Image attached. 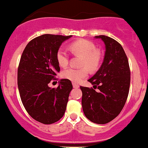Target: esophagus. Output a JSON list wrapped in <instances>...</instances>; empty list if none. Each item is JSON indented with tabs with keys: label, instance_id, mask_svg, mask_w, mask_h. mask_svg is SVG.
I'll return each mask as SVG.
<instances>
[{
	"label": "esophagus",
	"instance_id": "34e87169",
	"mask_svg": "<svg viewBox=\"0 0 148 148\" xmlns=\"http://www.w3.org/2000/svg\"><path fill=\"white\" fill-rule=\"evenodd\" d=\"M73 86H74V88H78L79 87V85L77 84H75V83H73Z\"/></svg>",
	"mask_w": 148,
	"mask_h": 148
}]
</instances>
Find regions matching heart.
I'll return each instance as SVG.
<instances>
[{"label": "heart", "mask_w": 148, "mask_h": 148, "mask_svg": "<svg viewBox=\"0 0 148 148\" xmlns=\"http://www.w3.org/2000/svg\"><path fill=\"white\" fill-rule=\"evenodd\" d=\"M71 50L82 56L81 66L84 68H68L62 72V77L74 83H79L88 75L87 67L89 70L95 71L101 62V54L96 50L95 45L88 40L81 39L73 42L69 46ZM57 62L61 67L66 66L69 61V56L67 51L61 47L56 53Z\"/></svg>", "instance_id": "1"}]
</instances>
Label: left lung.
<instances>
[{"mask_svg":"<svg viewBox=\"0 0 148 148\" xmlns=\"http://www.w3.org/2000/svg\"><path fill=\"white\" fill-rule=\"evenodd\" d=\"M95 38L105 43V57L99 71L88 80L93 88L80 86L82 108L90 121L105 124L118 116L125 105L130 90V69L127 56L118 42L105 35Z\"/></svg>","mask_w":148,"mask_h":148,"instance_id":"8db88e82","label":"left lung"}]
</instances>
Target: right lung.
<instances>
[{
	"label": "right lung",
	"instance_id": "obj_1",
	"mask_svg": "<svg viewBox=\"0 0 148 148\" xmlns=\"http://www.w3.org/2000/svg\"><path fill=\"white\" fill-rule=\"evenodd\" d=\"M71 35L43 34L32 40L25 48L18 68V88L26 111L43 124L59 121L66 110L73 89L71 80L62 79L57 88L48 84L60 71L56 53Z\"/></svg>",
	"mask_w": 148,
	"mask_h": 148
}]
</instances>
